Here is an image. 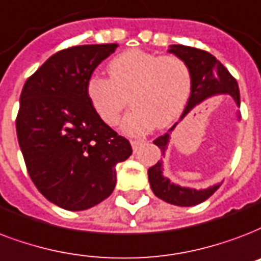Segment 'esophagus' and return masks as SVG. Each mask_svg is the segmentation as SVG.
Masks as SVG:
<instances>
[{
    "label": "esophagus",
    "instance_id": "1",
    "mask_svg": "<svg viewBox=\"0 0 261 261\" xmlns=\"http://www.w3.org/2000/svg\"><path fill=\"white\" fill-rule=\"evenodd\" d=\"M144 142H145V141H142V139H133V141H131V146H133V150H134V152H137L139 146L144 144Z\"/></svg>",
    "mask_w": 261,
    "mask_h": 261
}]
</instances>
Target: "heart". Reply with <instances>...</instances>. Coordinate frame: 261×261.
Masks as SVG:
<instances>
[{
	"label": "heart",
	"mask_w": 261,
	"mask_h": 261,
	"mask_svg": "<svg viewBox=\"0 0 261 261\" xmlns=\"http://www.w3.org/2000/svg\"><path fill=\"white\" fill-rule=\"evenodd\" d=\"M108 77L91 76L87 97L102 122L115 126L130 102L122 123L128 135H142L153 127H166L180 115L192 89L188 64L176 56L127 50L108 64Z\"/></svg>",
	"instance_id": "1"
}]
</instances>
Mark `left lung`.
<instances>
[{"label": "left lung", "mask_w": 261, "mask_h": 261, "mask_svg": "<svg viewBox=\"0 0 261 261\" xmlns=\"http://www.w3.org/2000/svg\"><path fill=\"white\" fill-rule=\"evenodd\" d=\"M170 53L175 55L179 59H182L188 64L192 75V89H190V97H189L188 105L185 108L180 120L188 115L197 105L204 102L205 99L214 97V95L230 94L236 104L240 107V89L238 83L231 73L228 72L216 57L201 49L196 47L184 46V45H171L168 49ZM240 117V115H238ZM178 123H175L171 127L168 133L162 137H159L153 141V144L159 146L162 150L163 156H166V150L170 142V134L174 131ZM163 160L157 162L153 167L148 170V178L152 192L154 196L162 198L163 201L178 206H193L201 204L210 198L219 189L220 184L210 186L206 189L185 188L180 185L172 184L170 179L166 178L163 174Z\"/></svg>", "instance_id": "1"}]
</instances>
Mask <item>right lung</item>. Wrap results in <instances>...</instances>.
I'll use <instances>...</instances> for the list:
<instances>
[{
	"instance_id": "right-lung-1",
	"label": "right lung",
	"mask_w": 261,
	"mask_h": 261,
	"mask_svg": "<svg viewBox=\"0 0 261 261\" xmlns=\"http://www.w3.org/2000/svg\"><path fill=\"white\" fill-rule=\"evenodd\" d=\"M116 43L57 51L23 86L16 133L25 167L42 196L67 211H85L112 194L116 164L130 142L102 122L87 81Z\"/></svg>"
}]
</instances>
